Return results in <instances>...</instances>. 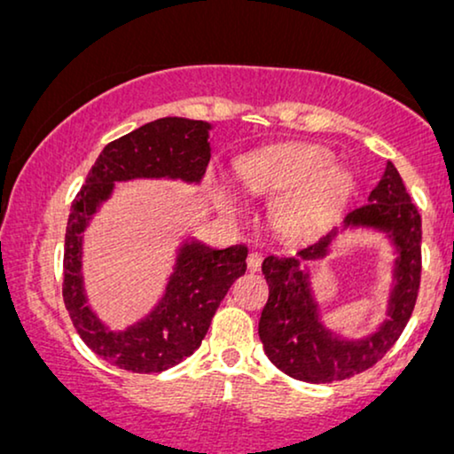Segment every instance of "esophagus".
<instances>
[{"instance_id":"34e87169","label":"esophagus","mask_w":454,"mask_h":454,"mask_svg":"<svg viewBox=\"0 0 454 454\" xmlns=\"http://www.w3.org/2000/svg\"><path fill=\"white\" fill-rule=\"evenodd\" d=\"M261 254L259 253H250L248 256H247V265H248V269L250 270H259L261 269Z\"/></svg>"}]
</instances>
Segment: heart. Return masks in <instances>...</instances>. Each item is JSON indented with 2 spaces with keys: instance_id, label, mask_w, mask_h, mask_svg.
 I'll return each mask as SVG.
<instances>
[{
  "instance_id": "obj_1",
  "label": "heart",
  "mask_w": 454,
  "mask_h": 454,
  "mask_svg": "<svg viewBox=\"0 0 454 454\" xmlns=\"http://www.w3.org/2000/svg\"><path fill=\"white\" fill-rule=\"evenodd\" d=\"M334 165V154L312 142L273 145L242 154L236 162L240 185L256 198H279L270 207V224L289 240H309L326 228L355 189L353 175ZM212 189L228 206L239 195L224 177Z\"/></svg>"
}]
</instances>
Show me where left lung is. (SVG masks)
I'll return each mask as SVG.
<instances>
[{"mask_svg": "<svg viewBox=\"0 0 454 454\" xmlns=\"http://www.w3.org/2000/svg\"><path fill=\"white\" fill-rule=\"evenodd\" d=\"M348 227L383 233L395 253L386 317L363 337H347L327 326L311 283L313 266L309 267L325 260L337 234ZM420 240V214L394 162H387L367 201L350 209L340 226L295 254H269L262 261L269 300L259 320V336L269 361L289 377L308 383L340 381L373 367L400 338L416 306L422 267Z\"/></svg>", "mask_w": 454, "mask_h": 454, "instance_id": "8db88e82", "label": "left lung"}]
</instances>
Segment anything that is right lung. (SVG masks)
<instances>
[{
    "label": "right lung",
    "mask_w": 454,
    "mask_h": 454,
    "mask_svg": "<svg viewBox=\"0 0 454 454\" xmlns=\"http://www.w3.org/2000/svg\"><path fill=\"white\" fill-rule=\"evenodd\" d=\"M209 121L159 118L114 140L99 153L67 220L63 297L73 326L98 356L132 373H159L193 355L232 283L247 270V245L214 248L195 236L181 239L171 273L137 322L112 330L90 303L83 275V232L112 200L118 184L171 179L200 185L212 157Z\"/></svg>",
    "instance_id": "right-lung-1"
}]
</instances>
